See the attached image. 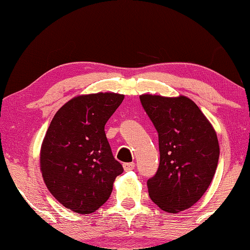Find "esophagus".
Masks as SVG:
<instances>
[{
  "mask_svg": "<svg viewBox=\"0 0 250 250\" xmlns=\"http://www.w3.org/2000/svg\"><path fill=\"white\" fill-rule=\"evenodd\" d=\"M134 163L133 162H130V163H124V168H125V171H131V170H133L134 168Z\"/></svg>",
  "mask_w": 250,
  "mask_h": 250,
  "instance_id": "34e87169",
  "label": "esophagus"
}]
</instances>
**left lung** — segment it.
I'll list each match as a JSON object with an SVG mask.
<instances>
[{"instance_id": "left-lung-1", "label": "left lung", "mask_w": 250, "mask_h": 250, "mask_svg": "<svg viewBox=\"0 0 250 250\" xmlns=\"http://www.w3.org/2000/svg\"><path fill=\"white\" fill-rule=\"evenodd\" d=\"M140 100L159 133V168L146 183L150 198L167 213H180L195 204L213 180L216 131L186 96L145 94Z\"/></svg>"}]
</instances>
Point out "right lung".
Masks as SVG:
<instances>
[{"instance_id":"1","label":"right lung","mask_w":250,"mask_h":250,"mask_svg":"<svg viewBox=\"0 0 250 250\" xmlns=\"http://www.w3.org/2000/svg\"><path fill=\"white\" fill-rule=\"evenodd\" d=\"M125 99L115 92L80 95L54 116L41 146L40 167L52 195L66 208L90 214L104 205L124 167L104 133Z\"/></svg>"}]
</instances>
